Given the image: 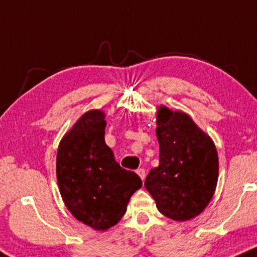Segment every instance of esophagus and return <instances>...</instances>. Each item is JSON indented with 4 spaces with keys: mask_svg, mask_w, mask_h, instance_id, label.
<instances>
[{
    "mask_svg": "<svg viewBox=\"0 0 257 257\" xmlns=\"http://www.w3.org/2000/svg\"><path fill=\"white\" fill-rule=\"evenodd\" d=\"M137 175L140 176L141 180H144V177H146V171H144V169H138L137 170Z\"/></svg>",
    "mask_w": 257,
    "mask_h": 257,
    "instance_id": "esophagus-1",
    "label": "esophagus"
}]
</instances>
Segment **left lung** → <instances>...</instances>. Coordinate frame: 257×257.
Segmentation results:
<instances>
[{
	"instance_id": "obj_1",
	"label": "left lung",
	"mask_w": 257,
	"mask_h": 257,
	"mask_svg": "<svg viewBox=\"0 0 257 257\" xmlns=\"http://www.w3.org/2000/svg\"><path fill=\"white\" fill-rule=\"evenodd\" d=\"M157 125L159 166L149 171L144 186L164 216L191 220L205 209L215 193L217 151L211 138L182 111L159 106Z\"/></svg>"
}]
</instances>
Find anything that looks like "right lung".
I'll list each match as a JSON object with an SVG mask.
<instances>
[{"instance_id": "1", "label": "right lung", "mask_w": 257, "mask_h": 257, "mask_svg": "<svg viewBox=\"0 0 257 257\" xmlns=\"http://www.w3.org/2000/svg\"><path fill=\"white\" fill-rule=\"evenodd\" d=\"M103 111L90 110L60 141L57 180L63 201L76 220L106 230L125 215L127 203L142 187L140 176L122 169L105 144Z\"/></svg>"}]
</instances>
